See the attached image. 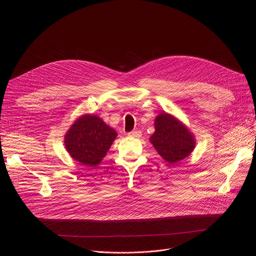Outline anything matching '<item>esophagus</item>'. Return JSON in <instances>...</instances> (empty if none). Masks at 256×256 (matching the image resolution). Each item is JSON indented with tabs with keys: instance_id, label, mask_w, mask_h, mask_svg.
<instances>
[{
	"instance_id": "34e87169",
	"label": "esophagus",
	"mask_w": 256,
	"mask_h": 256,
	"mask_svg": "<svg viewBox=\"0 0 256 256\" xmlns=\"http://www.w3.org/2000/svg\"><path fill=\"white\" fill-rule=\"evenodd\" d=\"M128 137H132V138H139V137H141V135H142V132H140V130H132V132H130L128 134Z\"/></svg>"
}]
</instances>
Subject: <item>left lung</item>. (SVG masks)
Returning a JSON list of instances; mask_svg holds the SVG:
<instances>
[{
  "mask_svg": "<svg viewBox=\"0 0 256 256\" xmlns=\"http://www.w3.org/2000/svg\"><path fill=\"white\" fill-rule=\"evenodd\" d=\"M154 128L150 142L168 163L173 164L184 160L194 150L195 140L192 134L169 114H160L156 118Z\"/></svg>",
  "mask_w": 256,
  "mask_h": 256,
  "instance_id": "left-lung-1",
  "label": "left lung"
}]
</instances>
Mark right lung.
Instances as JSON below:
<instances>
[{"mask_svg": "<svg viewBox=\"0 0 256 256\" xmlns=\"http://www.w3.org/2000/svg\"><path fill=\"white\" fill-rule=\"evenodd\" d=\"M116 132L94 115L78 119L65 136L67 152L78 162L87 166L98 165L116 138Z\"/></svg>", "mask_w": 256, "mask_h": 256, "instance_id": "add662e5", "label": "right lung"}]
</instances>
